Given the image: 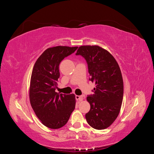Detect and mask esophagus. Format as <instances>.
Here are the masks:
<instances>
[{
  "mask_svg": "<svg viewBox=\"0 0 154 154\" xmlns=\"http://www.w3.org/2000/svg\"><path fill=\"white\" fill-rule=\"evenodd\" d=\"M76 99L77 101H82L83 100V97L82 96H76Z\"/></svg>",
  "mask_w": 154,
  "mask_h": 154,
  "instance_id": "obj_1",
  "label": "esophagus"
}]
</instances>
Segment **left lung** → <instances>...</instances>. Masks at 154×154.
<instances>
[{"mask_svg": "<svg viewBox=\"0 0 154 154\" xmlns=\"http://www.w3.org/2000/svg\"><path fill=\"white\" fill-rule=\"evenodd\" d=\"M76 54L86 60L89 80L96 85L93 95L87 97L91 109L86 120L93 128L105 129L117 118L122 105L123 80L119 66L108 51L98 45H82Z\"/></svg>", "mask_w": 154, "mask_h": 154, "instance_id": "obj_1", "label": "left lung"}]
</instances>
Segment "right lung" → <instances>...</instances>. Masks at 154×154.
I'll list each match as a JSON object with an SVG mask.
<instances>
[{
	"label": "right lung",
	"instance_id": "add662e5",
	"mask_svg": "<svg viewBox=\"0 0 154 154\" xmlns=\"http://www.w3.org/2000/svg\"><path fill=\"white\" fill-rule=\"evenodd\" d=\"M77 48L63 45L49 48L37 59L32 69L30 103L41 123L51 129L63 127L75 109V95L59 94L55 89L60 77V62Z\"/></svg>",
	"mask_w": 154,
	"mask_h": 154
}]
</instances>
